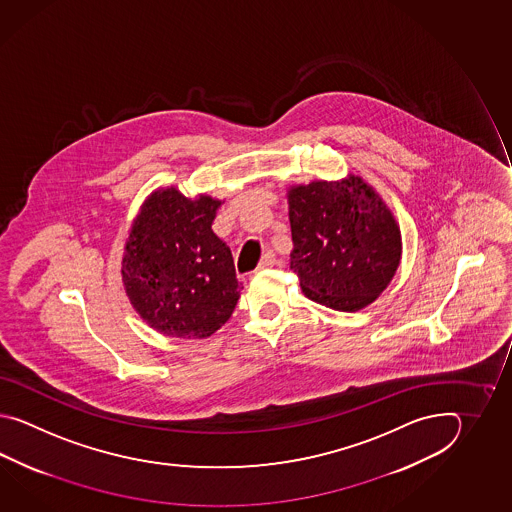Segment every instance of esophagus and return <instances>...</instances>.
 I'll list each match as a JSON object with an SVG mask.
<instances>
[{
	"label": "esophagus",
	"mask_w": 512,
	"mask_h": 512,
	"mask_svg": "<svg viewBox=\"0 0 512 512\" xmlns=\"http://www.w3.org/2000/svg\"><path fill=\"white\" fill-rule=\"evenodd\" d=\"M278 263L276 260V254L272 251H267L263 254V258H261L260 263H258V269H269V267H274Z\"/></svg>",
	"instance_id": "esophagus-1"
}]
</instances>
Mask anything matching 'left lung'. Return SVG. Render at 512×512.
Masks as SVG:
<instances>
[{"label": "left lung", "instance_id": "1", "mask_svg": "<svg viewBox=\"0 0 512 512\" xmlns=\"http://www.w3.org/2000/svg\"><path fill=\"white\" fill-rule=\"evenodd\" d=\"M291 269L309 300L359 311L386 289L401 260V230L360 177L289 192Z\"/></svg>", "mask_w": 512, "mask_h": 512}]
</instances>
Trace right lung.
<instances>
[{
    "instance_id": "obj_1",
    "label": "right lung",
    "mask_w": 512,
    "mask_h": 512,
    "mask_svg": "<svg viewBox=\"0 0 512 512\" xmlns=\"http://www.w3.org/2000/svg\"><path fill=\"white\" fill-rule=\"evenodd\" d=\"M221 201L155 192L131 227L122 282L135 311L164 335L205 338L229 320L243 289L232 252L212 232Z\"/></svg>"
}]
</instances>
